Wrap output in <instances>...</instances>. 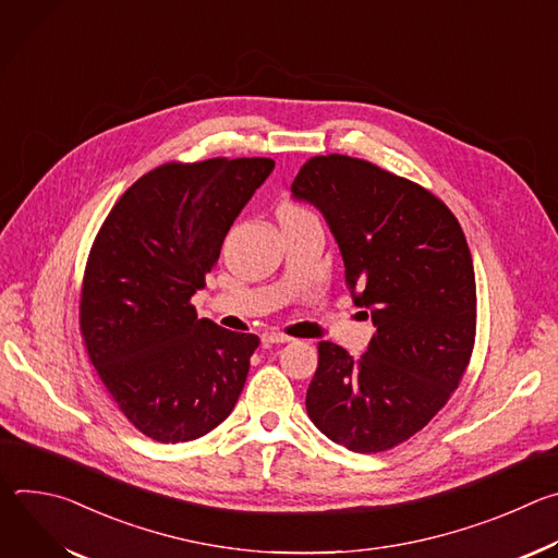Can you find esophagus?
I'll return each mask as SVG.
<instances>
[{
  "mask_svg": "<svg viewBox=\"0 0 558 558\" xmlns=\"http://www.w3.org/2000/svg\"><path fill=\"white\" fill-rule=\"evenodd\" d=\"M263 342L265 344H287V342H291V338L280 333V331H265L263 333Z\"/></svg>",
  "mask_w": 558,
  "mask_h": 558,
  "instance_id": "1",
  "label": "esophagus"
}]
</instances>
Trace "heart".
<instances>
[{"mask_svg": "<svg viewBox=\"0 0 558 558\" xmlns=\"http://www.w3.org/2000/svg\"><path fill=\"white\" fill-rule=\"evenodd\" d=\"M306 209H302L300 205L291 203V201H284L280 207H278V216H293V214H302Z\"/></svg>", "mask_w": 558, "mask_h": 558, "instance_id": "b5f03b06", "label": "heart"}]
</instances>
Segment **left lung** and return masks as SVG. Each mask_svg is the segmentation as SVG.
Wrapping results in <instances>:
<instances>
[{"label":"left lung","instance_id":"8db88e82","mask_svg":"<svg viewBox=\"0 0 558 558\" xmlns=\"http://www.w3.org/2000/svg\"><path fill=\"white\" fill-rule=\"evenodd\" d=\"M291 192L327 218L375 327L360 357L317 344L306 413L353 452L388 450L444 409L468 368L476 287L465 235L435 194L362 158L313 156Z\"/></svg>","mask_w":558,"mask_h":558}]
</instances>
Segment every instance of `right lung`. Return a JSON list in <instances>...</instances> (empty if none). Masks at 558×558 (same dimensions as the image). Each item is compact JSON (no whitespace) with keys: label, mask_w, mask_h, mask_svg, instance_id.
I'll return each instance as SVG.
<instances>
[{"label":"right lung","mask_w":558,"mask_h":558,"mask_svg":"<svg viewBox=\"0 0 558 558\" xmlns=\"http://www.w3.org/2000/svg\"><path fill=\"white\" fill-rule=\"evenodd\" d=\"M271 158H207L143 174L104 220L78 325L106 390L143 435L192 441L243 392L260 340L196 317L225 235L274 170Z\"/></svg>","instance_id":"add662e5"}]
</instances>
